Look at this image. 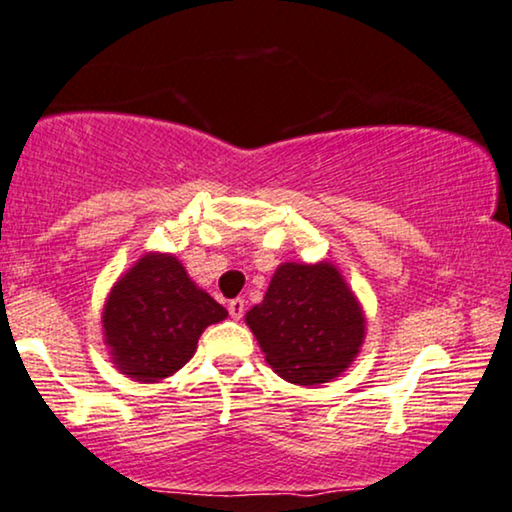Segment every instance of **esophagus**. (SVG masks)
Segmentation results:
<instances>
[{
  "label": "esophagus",
  "instance_id": "1",
  "mask_svg": "<svg viewBox=\"0 0 512 512\" xmlns=\"http://www.w3.org/2000/svg\"><path fill=\"white\" fill-rule=\"evenodd\" d=\"M227 311H229V315H232L234 320H241L243 313H246V301H243V299H232L227 304Z\"/></svg>",
  "mask_w": 512,
  "mask_h": 512
}]
</instances>
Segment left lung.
Instances as JSON below:
<instances>
[{"instance_id":"8db88e82","label":"left lung","mask_w":512,"mask_h":512,"mask_svg":"<svg viewBox=\"0 0 512 512\" xmlns=\"http://www.w3.org/2000/svg\"><path fill=\"white\" fill-rule=\"evenodd\" d=\"M271 369L294 385L329 383L364 341V315L334 266L280 264L246 315Z\"/></svg>"}]
</instances>
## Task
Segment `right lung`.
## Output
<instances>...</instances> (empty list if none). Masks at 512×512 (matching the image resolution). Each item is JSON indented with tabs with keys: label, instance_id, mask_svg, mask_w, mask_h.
I'll list each match as a JSON object with an SVG mask.
<instances>
[{
	"label": "right lung",
	"instance_id": "right-lung-1",
	"mask_svg": "<svg viewBox=\"0 0 512 512\" xmlns=\"http://www.w3.org/2000/svg\"><path fill=\"white\" fill-rule=\"evenodd\" d=\"M227 311L187 278L171 255H146L115 283L104 308L113 362L141 383H157L190 362L208 325Z\"/></svg>",
	"mask_w": 512,
	"mask_h": 512
}]
</instances>
